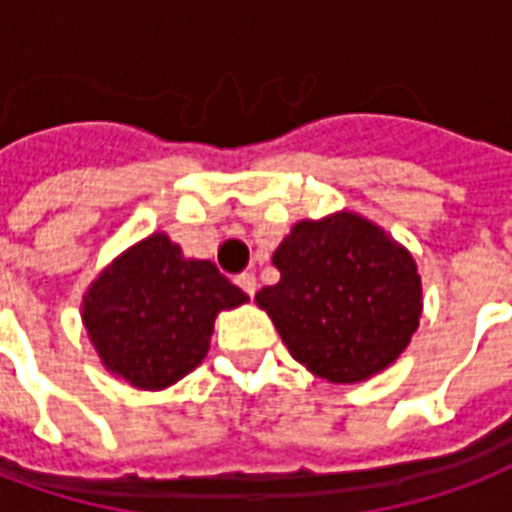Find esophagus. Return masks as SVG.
I'll list each match as a JSON object with an SVG mask.
<instances>
[{
    "label": "esophagus",
    "mask_w": 512,
    "mask_h": 512,
    "mask_svg": "<svg viewBox=\"0 0 512 512\" xmlns=\"http://www.w3.org/2000/svg\"><path fill=\"white\" fill-rule=\"evenodd\" d=\"M237 286H240L248 297H253V294H256V275H253V272H242V275H237Z\"/></svg>",
    "instance_id": "esophagus-1"
}]
</instances>
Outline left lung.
<instances>
[{"instance_id": "8db88e82", "label": "left lung", "mask_w": 512, "mask_h": 512, "mask_svg": "<svg viewBox=\"0 0 512 512\" xmlns=\"http://www.w3.org/2000/svg\"><path fill=\"white\" fill-rule=\"evenodd\" d=\"M281 281L256 294L297 363L335 384L393 365L420 324L412 253L354 212L300 220L272 253Z\"/></svg>"}]
</instances>
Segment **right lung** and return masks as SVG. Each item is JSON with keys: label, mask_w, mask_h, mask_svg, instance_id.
I'll list each match as a JSON object with an SVG mask.
<instances>
[{"label": "right lung", "mask_w": 512, "mask_h": 512, "mask_svg": "<svg viewBox=\"0 0 512 512\" xmlns=\"http://www.w3.org/2000/svg\"><path fill=\"white\" fill-rule=\"evenodd\" d=\"M248 294L158 231L117 256L84 294L81 319L106 371L163 390L207 357L215 316Z\"/></svg>", "instance_id": "right-lung-1"}]
</instances>
